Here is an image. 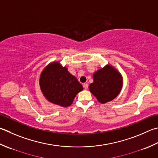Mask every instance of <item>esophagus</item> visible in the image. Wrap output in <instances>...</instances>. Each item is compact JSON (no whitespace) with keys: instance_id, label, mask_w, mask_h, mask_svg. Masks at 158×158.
<instances>
[{"instance_id":"1","label":"esophagus","mask_w":158,"mask_h":158,"mask_svg":"<svg viewBox=\"0 0 158 158\" xmlns=\"http://www.w3.org/2000/svg\"><path fill=\"white\" fill-rule=\"evenodd\" d=\"M83 88H84L85 89H87L88 88V83H83Z\"/></svg>"}]
</instances>
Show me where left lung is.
I'll use <instances>...</instances> for the list:
<instances>
[{"mask_svg": "<svg viewBox=\"0 0 158 158\" xmlns=\"http://www.w3.org/2000/svg\"><path fill=\"white\" fill-rule=\"evenodd\" d=\"M94 81L89 85V91L101 103L114 99L123 87V77L111 65H106L93 74Z\"/></svg>", "mask_w": 158, "mask_h": 158, "instance_id": "left-lung-1", "label": "left lung"}]
</instances>
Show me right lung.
<instances>
[{
  "instance_id": "1",
  "label": "right lung",
  "mask_w": 158,
  "mask_h": 158,
  "mask_svg": "<svg viewBox=\"0 0 158 158\" xmlns=\"http://www.w3.org/2000/svg\"><path fill=\"white\" fill-rule=\"evenodd\" d=\"M40 86L43 95L49 102L66 107L73 103L74 98L83 86L66 67L54 61L47 65L40 77Z\"/></svg>"
}]
</instances>
